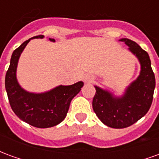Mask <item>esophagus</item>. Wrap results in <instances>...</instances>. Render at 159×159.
Masks as SVG:
<instances>
[{
    "mask_svg": "<svg viewBox=\"0 0 159 159\" xmlns=\"http://www.w3.org/2000/svg\"><path fill=\"white\" fill-rule=\"evenodd\" d=\"M83 80L85 83H92L93 82V77L91 75H85L83 77Z\"/></svg>",
    "mask_w": 159,
    "mask_h": 159,
    "instance_id": "esophagus-1",
    "label": "esophagus"
}]
</instances>
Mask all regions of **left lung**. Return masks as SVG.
Masks as SVG:
<instances>
[{
	"label": "left lung",
	"instance_id": "8db88e82",
	"mask_svg": "<svg viewBox=\"0 0 159 159\" xmlns=\"http://www.w3.org/2000/svg\"><path fill=\"white\" fill-rule=\"evenodd\" d=\"M129 51L140 63V70L135 80L126 87L121 95L94 85L96 93L93 99V109L102 123L113 129H123L136 123L149 111L156 85L151 66L150 57L136 42L122 38Z\"/></svg>",
	"mask_w": 159,
	"mask_h": 159
}]
</instances>
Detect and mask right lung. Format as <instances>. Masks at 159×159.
I'll use <instances>...</instances> for the list:
<instances>
[{"instance_id":"obj_1","label":"right lung","mask_w":159,"mask_h":159,"mask_svg":"<svg viewBox=\"0 0 159 159\" xmlns=\"http://www.w3.org/2000/svg\"><path fill=\"white\" fill-rule=\"evenodd\" d=\"M43 38L44 36H34L13 51L5 78L6 91L13 112L22 121L40 129L51 128L61 123L66 118L70 101L84 84L80 81L72 85H59L42 93L29 92L23 89L17 79L20 55L30 40ZM48 40L55 42L52 38Z\"/></svg>"}]
</instances>
